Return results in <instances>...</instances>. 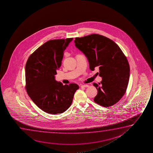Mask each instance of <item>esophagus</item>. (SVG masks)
Segmentation results:
<instances>
[{"label":"esophagus","instance_id":"34e87169","mask_svg":"<svg viewBox=\"0 0 153 153\" xmlns=\"http://www.w3.org/2000/svg\"><path fill=\"white\" fill-rule=\"evenodd\" d=\"M89 87V85H86V84L81 86V87Z\"/></svg>","mask_w":153,"mask_h":153}]
</instances>
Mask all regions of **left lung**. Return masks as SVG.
<instances>
[{
    "label": "left lung",
    "instance_id": "8db88e82",
    "mask_svg": "<svg viewBox=\"0 0 153 153\" xmlns=\"http://www.w3.org/2000/svg\"><path fill=\"white\" fill-rule=\"evenodd\" d=\"M75 45L88 59L89 68H99L102 80L94 83L98 90L94 100L105 107L115 105L126 93L130 78V66L119 46L105 36L92 34L76 38Z\"/></svg>",
    "mask_w": 153,
    "mask_h": 153
}]
</instances>
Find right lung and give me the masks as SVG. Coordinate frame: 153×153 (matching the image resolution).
Listing matches in <instances>:
<instances>
[{
    "mask_svg": "<svg viewBox=\"0 0 153 153\" xmlns=\"http://www.w3.org/2000/svg\"><path fill=\"white\" fill-rule=\"evenodd\" d=\"M73 38L49 40L37 48L25 65V89L32 100L49 114L62 113L69 108L77 84L63 85L55 79L64 52Z\"/></svg>",
    "mask_w": 153,
    "mask_h": 153,
    "instance_id": "right-lung-1",
    "label": "right lung"
}]
</instances>
